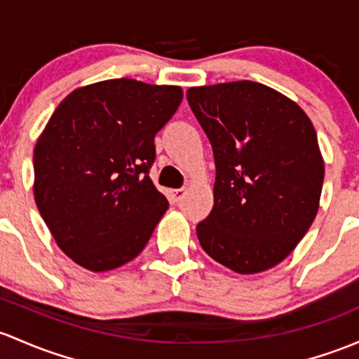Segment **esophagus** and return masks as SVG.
Wrapping results in <instances>:
<instances>
[{
	"label": "esophagus",
	"mask_w": 359,
	"mask_h": 359,
	"mask_svg": "<svg viewBox=\"0 0 359 359\" xmlns=\"http://www.w3.org/2000/svg\"><path fill=\"white\" fill-rule=\"evenodd\" d=\"M170 194H172L173 203H179L180 199L184 198V194H186V187H180V189H173L172 192H170Z\"/></svg>",
	"instance_id": "esophagus-1"
}]
</instances>
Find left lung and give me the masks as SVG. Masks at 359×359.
<instances>
[{
    "label": "left lung",
    "instance_id": "left-lung-1",
    "mask_svg": "<svg viewBox=\"0 0 359 359\" xmlns=\"http://www.w3.org/2000/svg\"><path fill=\"white\" fill-rule=\"evenodd\" d=\"M213 148L215 205L196 232L237 273L287 258L316 217L323 160L315 127L294 101L251 81L187 90Z\"/></svg>",
    "mask_w": 359,
    "mask_h": 359
}]
</instances>
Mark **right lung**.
Returning a JSON list of instances; mask_svg holds the SVG:
<instances>
[{"label":"right lung","mask_w":359,"mask_h":359,"mask_svg":"<svg viewBox=\"0 0 359 359\" xmlns=\"http://www.w3.org/2000/svg\"><path fill=\"white\" fill-rule=\"evenodd\" d=\"M182 101L177 86L111 79L75 89L34 149V198L56 244L90 271L148 244L168 201L149 179L154 135Z\"/></svg>","instance_id":"add662e5"}]
</instances>
